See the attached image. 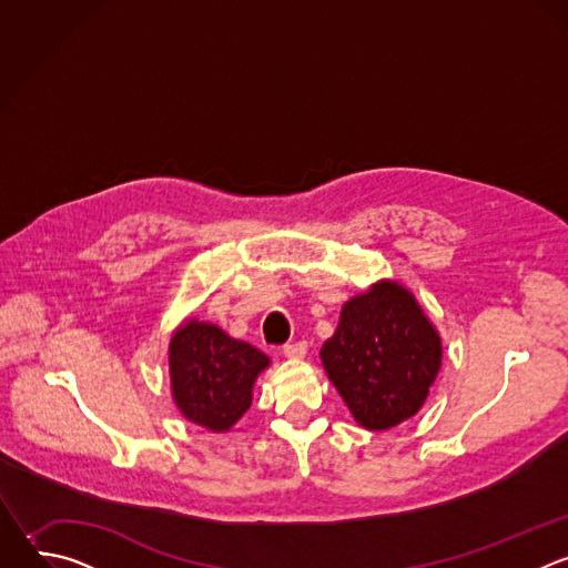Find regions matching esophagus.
Segmentation results:
<instances>
[{"label":"esophagus","mask_w":568,"mask_h":568,"mask_svg":"<svg viewBox=\"0 0 568 568\" xmlns=\"http://www.w3.org/2000/svg\"><path fill=\"white\" fill-rule=\"evenodd\" d=\"M307 353V344L305 342H296V344H287L283 346V355L287 359H303Z\"/></svg>","instance_id":"obj_1"}]
</instances>
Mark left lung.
<instances>
[{"instance_id":"obj_1","label":"left lung","mask_w":568,"mask_h":568,"mask_svg":"<svg viewBox=\"0 0 568 568\" xmlns=\"http://www.w3.org/2000/svg\"><path fill=\"white\" fill-rule=\"evenodd\" d=\"M321 362L353 418L384 432L420 412L440 371L443 344L414 294L379 281L344 303Z\"/></svg>"}]
</instances>
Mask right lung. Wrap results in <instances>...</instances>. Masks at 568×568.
<instances>
[{
	"label": "right lung",
	"instance_id": "1",
	"mask_svg": "<svg viewBox=\"0 0 568 568\" xmlns=\"http://www.w3.org/2000/svg\"><path fill=\"white\" fill-rule=\"evenodd\" d=\"M169 366L182 416L211 432H229L252 407L254 382L270 357L213 323L186 318L173 333Z\"/></svg>",
	"mask_w": 568,
	"mask_h": 568
}]
</instances>
